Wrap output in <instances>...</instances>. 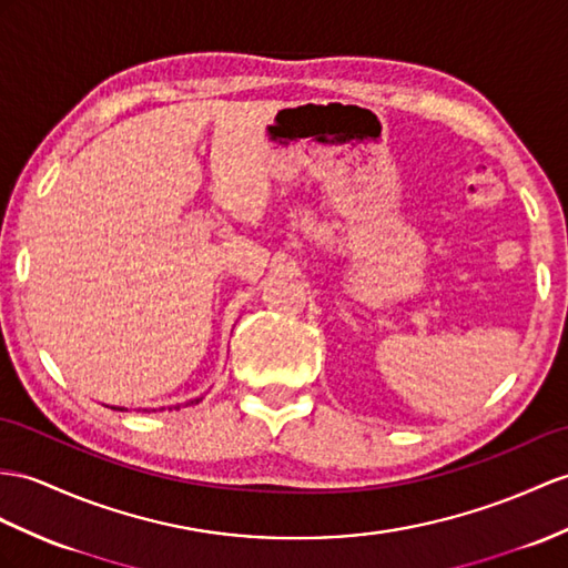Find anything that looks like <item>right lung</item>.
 Instances as JSON below:
<instances>
[{
	"label": "right lung",
	"instance_id": "1",
	"mask_svg": "<svg viewBox=\"0 0 568 568\" xmlns=\"http://www.w3.org/2000/svg\"><path fill=\"white\" fill-rule=\"evenodd\" d=\"M195 403H200V399H195ZM113 409H115V407H113Z\"/></svg>",
	"mask_w": 568,
	"mask_h": 568
}]
</instances>
